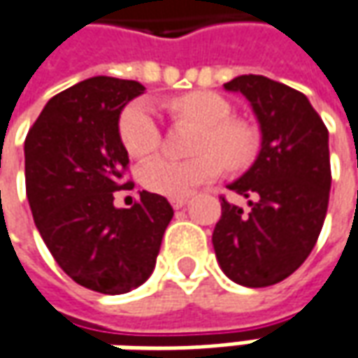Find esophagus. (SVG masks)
<instances>
[{"instance_id": "esophagus-1", "label": "esophagus", "mask_w": 358, "mask_h": 358, "mask_svg": "<svg viewBox=\"0 0 358 358\" xmlns=\"http://www.w3.org/2000/svg\"><path fill=\"white\" fill-rule=\"evenodd\" d=\"M170 203H172V208H174V210H182V208L188 203V198H184V196H180V198H172Z\"/></svg>"}]
</instances>
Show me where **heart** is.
I'll return each mask as SVG.
<instances>
[{
  "label": "heart",
  "mask_w": 358,
  "mask_h": 358,
  "mask_svg": "<svg viewBox=\"0 0 358 358\" xmlns=\"http://www.w3.org/2000/svg\"><path fill=\"white\" fill-rule=\"evenodd\" d=\"M168 106L176 117L202 127L198 141L200 156L192 160L156 156L144 162L141 180L148 190L172 198L188 196L196 186L216 178L224 164L238 170L253 160L257 134L248 122L231 118V106L222 94L210 91L186 93L172 99ZM118 132L124 148L134 158L152 155L160 144V127L146 101H134L122 110Z\"/></svg>",
  "instance_id": "b5f03b06"
}]
</instances>
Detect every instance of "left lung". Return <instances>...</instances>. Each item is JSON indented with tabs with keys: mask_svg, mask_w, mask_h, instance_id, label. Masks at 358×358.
<instances>
[{
	"mask_svg": "<svg viewBox=\"0 0 358 358\" xmlns=\"http://www.w3.org/2000/svg\"><path fill=\"white\" fill-rule=\"evenodd\" d=\"M224 89L250 101L262 148L228 186L248 198V208L222 200L212 243L231 281L267 287L289 278L321 234L331 190L329 132L309 99L283 83L241 75Z\"/></svg>",
	"mask_w": 358,
	"mask_h": 358,
	"instance_id": "8db88e82",
	"label": "left lung"
}]
</instances>
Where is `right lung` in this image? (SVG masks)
<instances>
[{
	"label": "right lung",
	"mask_w": 358,
	"mask_h": 358,
	"mask_svg": "<svg viewBox=\"0 0 358 358\" xmlns=\"http://www.w3.org/2000/svg\"><path fill=\"white\" fill-rule=\"evenodd\" d=\"M144 93L136 80L93 77L55 94L25 138V188L35 226L73 281L105 295L136 289L150 278L174 216L164 196L115 206L130 190L129 152L118 118Z\"/></svg>",
	"instance_id": "add662e5"
}]
</instances>
